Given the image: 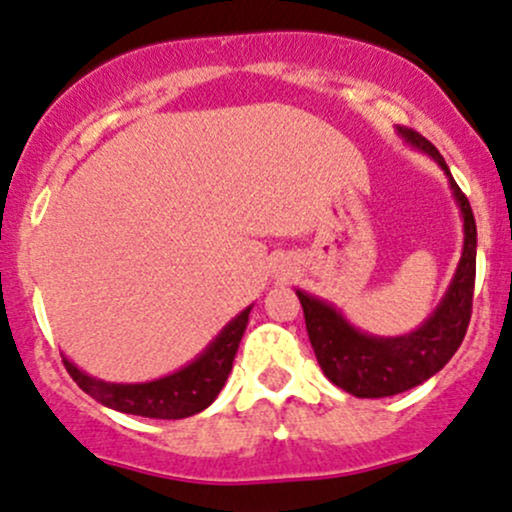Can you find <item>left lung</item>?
Instances as JSON below:
<instances>
[{"instance_id":"1","label":"left lung","mask_w":512,"mask_h":512,"mask_svg":"<svg viewBox=\"0 0 512 512\" xmlns=\"http://www.w3.org/2000/svg\"><path fill=\"white\" fill-rule=\"evenodd\" d=\"M397 134L410 147L429 154L449 179L451 193L464 220V250L444 299L422 326L405 336H370L355 328L333 304L297 289L306 333L321 370L333 385L355 397H390L422 385L459 351L471 321L473 282H476V220H473L471 203L456 186L449 166L429 139L407 127H397Z\"/></svg>"}]
</instances>
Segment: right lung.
I'll return each mask as SVG.
<instances>
[{
	"label": "right lung",
	"instance_id": "1",
	"mask_svg": "<svg viewBox=\"0 0 512 512\" xmlns=\"http://www.w3.org/2000/svg\"><path fill=\"white\" fill-rule=\"evenodd\" d=\"M250 311L252 306L242 309L208 343L206 351L184 368L159 380H149V383H105V380L83 373L68 358H63V363L80 390L88 392L93 400L110 410L152 419H184L206 410L223 390L225 380L233 370L235 353H238L242 333L247 328Z\"/></svg>",
	"mask_w": 512,
	"mask_h": 512
}]
</instances>
